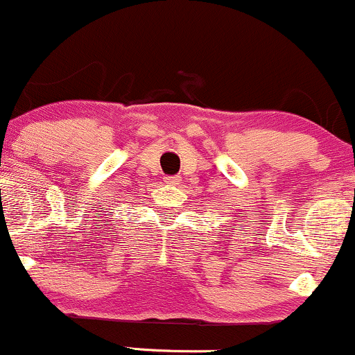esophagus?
<instances>
[{"instance_id":"esophagus-1","label":"esophagus","mask_w":355,"mask_h":355,"mask_svg":"<svg viewBox=\"0 0 355 355\" xmlns=\"http://www.w3.org/2000/svg\"><path fill=\"white\" fill-rule=\"evenodd\" d=\"M165 182L170 183V185H175V183L178 182L177 177H165Z\"/></svg>"}]
</instances>
